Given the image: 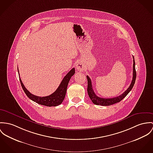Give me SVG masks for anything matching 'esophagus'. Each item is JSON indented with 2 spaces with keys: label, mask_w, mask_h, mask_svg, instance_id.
Masks as SVG:
<instances>
[{
  "label": "esophagus",
  "mask_w": 153,
  "mask_h": 153,
  "mask_svg": "<svg viewBox=\"0 0 153 153\" xmlns=\"http://www.w3.org/2000/svg\"><path fill=\"white\" fill-rule=\"evenodd\" d=\"M85 66L83 63L81 62H78L76 64V69L79 71H82L84 70Z\"/></svg>",
  "instance_id": "obj_1"
}]
</instances>
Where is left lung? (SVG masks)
Wrapping results in <instances>:
<instances>
[{"mask_svg": "<svg viewBox=\"0 0 153 153\" xmlns=\"http://www.w3.org/2000/svg\"><path fill=\"white\" fill-rule=\"evenodd\" d=\"M133 57V79L131 81V82L129 87L127 89L125 92H124L122 95L120 96H118L117 97H113V98H102V97H98L97 95L95 94L92 85V81L91 80V78L87 75V80H88V88L87 91L88 95L90 97L92 102L97 105H101V106H110L111 105H113L114 103H118L120 101H121L124 97H125L130 92V91L132 89L136 79V72L135 69V61L134 58Z\"/></svg>", "mask_w": 153, "mask_h": 153, "instance_id": "1", "label": "left lung"}]
</instances>
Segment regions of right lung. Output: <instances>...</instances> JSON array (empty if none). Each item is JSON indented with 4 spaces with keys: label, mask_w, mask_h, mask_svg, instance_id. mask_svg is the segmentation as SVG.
Instances as JSON below:
<instances>
[{
    "label": "right lung",
    "mask_w": 153,
    "mask_h": 153,
    "mask_svg": "<svg viewBox=\"0 0 153 153\" xmlns=\"http://www.w3.org/2000/svg\"><path fill=\"white\" fill-rule=\"evenodd\" d=\"M17 70H18V68H17ZM18 72H19V70H18ZM75 68H73L64 76V78L62 80L60 85H59L58 88L56 89V90L54 93H53L52 94H51L49 96L42 97H37V96L31 94L25 88V85H23V83L21 80V78L20 77H19V79H20V82L21 85L22 86V88H23L24 92H25V94H26L27 97H29L31 100H32L33 101L39 103L40 105H44V106H49V107L56 106H58L60 104H61V103L63 102L65 97V95H66L67 86H68V85L69 83L70 79L72 77V76H73V75L75 74Z\"/></svg>",
    "instance_id": "add662e5"
}]
</instances>
